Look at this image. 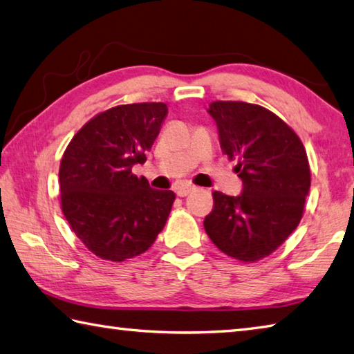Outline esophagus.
<instances>
[{"mask_svg": "<svg viewBox=\"0 0 354 354\" xmlns=\"http://www.w3.org/2000/svg\"><path fill=\"white\" fill-rule=\"evenodd\" d=\"M195 189H196L195 185H192V184H181L179 187H176V194H178V196H187L190 192H194Z\"/></svg>", "mask_w": 354, "mask_h": 354, "instance_id": "obj_1", "label": "esophagus"}]
</instances>
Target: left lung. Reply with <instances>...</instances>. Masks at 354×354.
Instances as JSON below:
<instances>
[{
    "instance_id": "1",
    "label": "left lung",
    "mask_w": 354,
    "mask_h": 354,
    "mask_svg": "<svg viewBox=\"0 0 354 354\" xmlns=\"http://www.w3.org/2000/svg\"><path fill=\"white\" fill-rule=\"evenodd\" d=\"M224 155L239 159V196L214 192L215 205L204 229L215 246L241 261L272 254L304 214L311 173L300 139L279 115L246 102H214Z\"/></svg>"
}]
</instances>
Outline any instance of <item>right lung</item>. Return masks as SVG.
Returning a JSON list of instances; mask_svg holds the SVG:
<instances>
[{
  "label": "right lung",
  "instance_id": "right-lung-1",
  "mask_svg": "<svg viewBox=\"0 0 354 354\" xmlns=\"http://www.w3.org/2000/svg\"><path fill=\"white\" fill-rule=\"evenodd\" d=\"M165 104H131L100 113L71 139L62 158V210L80 241L100 259L145 252L164 229L175 194L133 175L158 138Z\"/></svg>",
  "mask_w": 354,
  "mask_h": 354
}]
</instances>
